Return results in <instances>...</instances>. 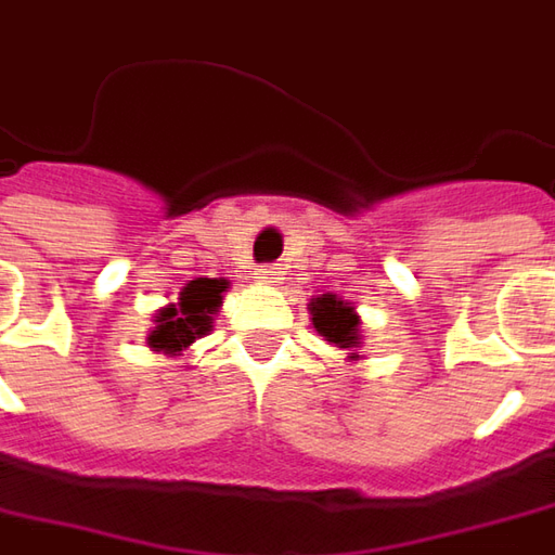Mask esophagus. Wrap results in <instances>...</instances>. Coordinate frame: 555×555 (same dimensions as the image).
<instances>
[{
	"mask_svg": "<svg viewBox=\"0 0 555 555\" xmlns=\"http://www.w3.org/2000/svg\"><path fill=\"white\" fill-rule=\"evenodd\" d=\"M254 279H257L260 285H273L279 279V267H260V270H254Z\"/></svg>",
	"mask_w": 555,
	"mask_h": 555,
	"instance_id": "obj_1",
	"label": "esophagus"
}]
</instances>
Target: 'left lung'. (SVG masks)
<instances>
[{
    "label": "left lung",
    "mask_w": 555,
    "mask_h": 555,
    "mask_svg": "<svg viewBox=\"0 0 555 555\" xmlns=\"http://www.w3.org/2000/svg\"><path fill=\"white\" fill-rule=\"evenodd\" d=\"M310 310V320H313V328L323 335L328 345L341 350H357L363 348V335H360V317H357V307L332 292L325 295H317L307 304ZM350 363L363 360L360 353H350Z\"/></svg>",
    "instance_id": "8db88e82"
}]
</instances>
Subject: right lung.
I'll list each match as a JSON object with an SVG mask.
<instances>
[{
  "instance_id": "right-lung-1",
  "label": "right lung",
  "mask_w": 555,
  "mask_h": 555,
  "mask_svg": "<svg viewBox=\"0 0 555 555\" xmlns=\"http://www.w3.org/2000/svg\"><path fill=\"white\" fill-rule=\"evenodd\" d=\"M230 288V279H192L185 282L177 304H164L152 320V332L145 345L167 357H182L198 338H205L214 328V317L223 307V292Z\"/></svg>"
}]
</instances>
